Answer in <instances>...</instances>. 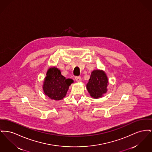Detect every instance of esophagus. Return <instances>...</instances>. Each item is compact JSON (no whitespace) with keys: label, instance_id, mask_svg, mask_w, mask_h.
Masks as SVG:
<instances>
[{"label":"esophagus","instance_id":"obj_1","mask_svg":"<svg viewBox=\"0 0 152 152\" xmlns=\"http://www.w3.org/2000/svg\"><path fill=\"white\" fill-rule=\"evenodd\" d=\"M75 80L77 82H80L81 81V77L80 76H76L75 77Z\"/></svg>","mask_w":152,"mask_h":152}]
</instances>
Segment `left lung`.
<instances>
[{"instance_id": "left-lung-1", "label": "left lung", "mask_w": 152, "mask_h": 152, "mask_svg": "<svg viewBox=\"0 0 152 152\" xmlns=\"http://www.w3.org/2000/svg\"><path fill=\"white\" fill-rule=\"evenodd\" d=\"M108 79L103 71L92 72L91 77L87 84V88L91 97L97 99L102 97L107 92Z\"/></svg>"}]
</instances>
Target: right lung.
Instances as JSON below:
<instances>
[{
	"label": "right lung",
	"mask_w": 152,
	"mask_h": 152,
	"mask_svg": "<svg viewBox=\"0 0 152 152\" xmlns=\"http://www.w3.org/2000/svg\"><path fill=\"white\" fill-rule=\"evenodd\" d=\"M73 82L71 79H66L56 68L48 69L44 82V93L49 98L54 100H61L66 94L69 86Z\"/></svg>",
	"instance_id": "right-lung-1"
}]
</instances>
